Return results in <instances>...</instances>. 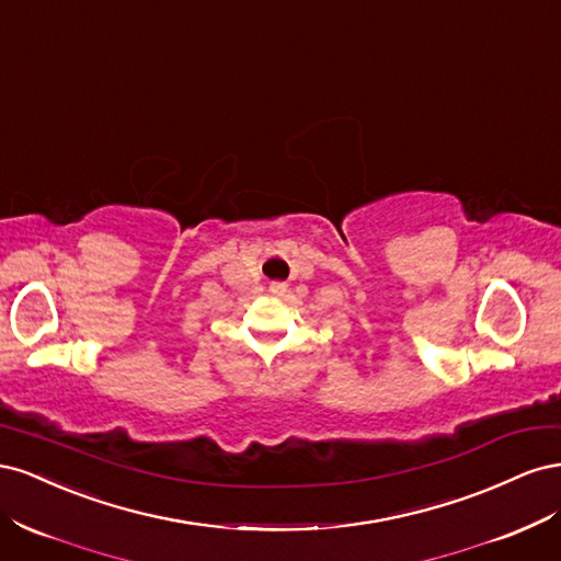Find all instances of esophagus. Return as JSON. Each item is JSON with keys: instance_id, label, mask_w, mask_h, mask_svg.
Here are the masks:
<instances>
[{"instance_id": "obj_1", "label": "esophagus", "mask_w": 561, "mask_h": 561, "mask_svg": "<svg viewBox=\"0 0 561 561\" xmlns=\"http://www.w3.org/2000/svg\"><path fill=\"white\" fill-rule=\"evenodd\" d=\"M271 293H274V295H283V293H285V285H283V283H274V285H271Z\"/></svg>"}]
</instances>
